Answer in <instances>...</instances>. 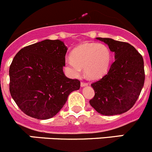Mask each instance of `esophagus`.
Listing matches in <instances>:
<instances>
[{
    "label": "esophagus",
    "mask_w": 152,
    "mask_h": 152,
    "mask_svg": "<svg viewBox=\"0 0 152 152\" xmlns=\"http://www.w3.org/2000/svg\"><path fill=\"white\" fill-rule=\"evenodd\" d=\"M81 87H85V86H88V83H85V82H82L80 84Z\"/></svg>",
    "instance_id": "esophagus-1"
}]
</instances>
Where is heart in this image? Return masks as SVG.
Wrapping results in <instances>:
<instances>
[{
	"label": "heart",
	"instance_id": "heart-1",
	"mask_svg": "<svg viewBox=\"0 0 152 152\" xmlns=\"http://www.w3.org/2000/svg\"><path fill=\"white\" fill-rule=\"evenodd\" d=\"M111 52L102 43H85L76 47L71 53V58H66L65 67L70 75L77 76L81 69L91 79L100 77L109 69Z\"/></svg>",
	"mask_w": 152,
	"mask_h": 152
}]
</instances>
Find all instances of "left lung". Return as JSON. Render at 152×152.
Here are the masks:
<instances>
[{"mask_svg":"<svg viewBox=\"0 0 152 152\" xmlns=\"http://www.w3.org/2000/svg\"><path fill=\"white\" fill-rule=\"evenodd\" d=\"M115 52V61L106 75L91 84L95 94L91 106L103 115L126 113L137 102L144 86L142 56L130 44L97 37Z\"/></svg>","mask_w":152,"mask_h":152,"instance_id":"obj_1","label":"left lung"}]
</instances>
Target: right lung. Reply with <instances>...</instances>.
Instances as JSON below:
<instances>
[{
  "label": "right lung",
  "mask_w": 152,
  "mask_h": 152,
  "mask_svg": "<svg viewBox=\"0 0 152 152\" xmlns=\"http://www.w3.org/2000/svg\"><path fill=\"white\" fill-rule=\"evenodd\" d=\"M67 48L59 39H45L21 49L10 66V92L25 114L49 119L58 113L80 82L64 75Z\"/></svg>",
  "instance_id": "obj_1"
}]
</instances>
